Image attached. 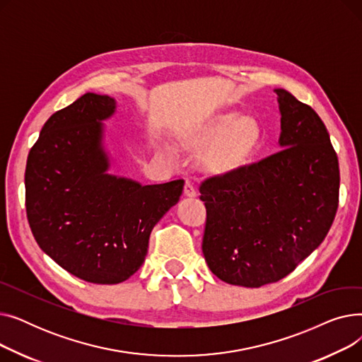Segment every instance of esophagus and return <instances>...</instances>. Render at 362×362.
<instances>
[{
	"label": "esophagus",
	"mask_w": 362,
	"mask_h": 362,
	"mask_svg": "<svg viewBox=\"0 0 362 362\" xmlns=\"http://www.w3.org/2000/svg\"><path fill=\"white\" fill-rule=\"evenodd\" d=\"M185 195L189 198L197 197V189L191 180H186V183H185Z\"/></svg>",
	"instance_id": "esophagus-1"
}]
</instances>
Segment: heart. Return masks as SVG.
Listing matches in <instances>:
<instances>
[{"instance_id":"heart-1","label":"heart","mask_w":362,"mask_h":362,"mask_svg":"<svg viewBox=\"0 0 362 362\" xmlns=\"http://www.w3.org/2000/svg\"><path fill=\"white\" fill-rule=\"evenodd\" d=\"M198 141L213 144L206 154V164L220 173L240 168L254 152L259 141V126L252 117H240L238 112H226L204 124Z\"/></svg>"}]
</instances>
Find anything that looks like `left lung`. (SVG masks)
<instances>
[{"label":"left lung","mask_w":362,"mask_h":362,"mask_svg":"<svg viewBox=\"0 0 362 362\" xmlns=\"http://www.w3.org/2000/svg\"><path fill=\"white\" fill-rule=\"evenodd\" d=\"M281 151L201 183L202 252L220 280L259 288L292 273L327 236L339 201V161L318 114L274 89Z\"/></svg>","instance_id":"obj_1"}]
</instances>
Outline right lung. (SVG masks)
<instances>
[{
  "label": "right lung",
  "instance_id": "add662e5",
  "mask_svg": "<svg viewBox=\"0 0 362 362\" xmlns=\"http://www.w3.org/2000/svg\"><path fill=\"white\" fill-rule=\"evenodd\" d=\"M116 100L88 92L54 112L32 146L26 213L40 248L70 274L116 284L145 261L149 235L179 202L183 180L141 185L108 173L104 120Z\"/></svg>",
  "mask_w": 362,
  "mask_h": 362
}]
</instances>
